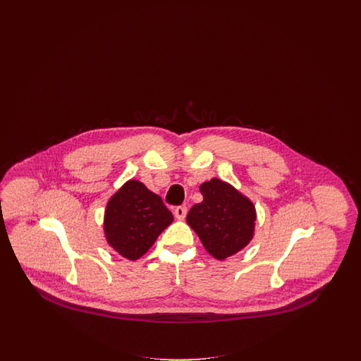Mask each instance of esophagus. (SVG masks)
Returning a JSON list of instances; mask_svg holds the SVG:
<instances>
[{
    "instance_id": "esophagus-1",
    "label": "esophagus",
    "mask_w": 361,
    "mask_h": 361,
    "mask_svg": "<svg viewBox=\"0 0 361 361\" xmlns=\"http://www.w3.org/2000/svg\"><path fill=\"white\" fill-rule=\"evenodd\" d=\"M185 215H187V207L180 206L174 209V216H176L177 219L183 221V219L185 218Z\"/></svg>"
}]
</instances>
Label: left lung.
Listing matches in <instances>:
<instances>
[{
    "label": "left lung",
    "mask_w": 361,
    "mask_h": 361,
    "mask_svg": "<svg viewBox=\"0 0 361 361\" xmlns=\"http://www.w3.org/2000/svg\"><path fill=\"white\" fill-rule=\"evenodd\" d=\"M203 202L189 209L187 222L207 252L224 259L243 249L255 233L253 203L230 184L212 178L200 185Z\"/></svg>",
    "instance_id": "1"
}]
</instances>
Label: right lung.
Returning <instances> with one entry per match:
<instances>
[{
    "label": "right lung",
    "instance_id": "obj_1",
    "mask_svg": "<svg viewBox=\"0 0 361 361\" xmlns=\"http://www.w3.org/2000/svg\"><path fill=\"white\" fill-rule=\"evenodd\" d=\"M173 222L162 199L137 180H130L108 202L104 231L108 243L128 259L142 257Z\"/></svg>",
    "mask_w": 361,
    "mask_h": 361
}]
</instances>
